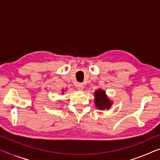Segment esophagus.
I'll return each instance as SVG.
<instances>
[{"label": "esophagus", "mask_w": 160, "mask_h": 160, "mask_svg": "<svg viewBox=\"0 0 160 160\" xmlns=\"http://www.w3.org/2000/svg\"><path fill=\"white\" fill-rule=\"evenodd\" d=\"M76 87H77L78 90H82L84 88V85L82 83H78Z\"/></svg>", "instance_id": "1"}]
</instances>
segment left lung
Returning a JSON list of instances; mask_svg holds the SVG:
<instances>
[{
	"mask_svg": "<svg viewBox=\"0 0 160 160\" xmlns=\"http://www.w3.org/2000/svg\"><path fill=\"white\" fill-rule=\"evenodd\" d=\"M95 95V105L99 109H109L112 103L105 94V92L102 90H97L94 92Z\"/></svg>",
	"mask_w": 160,
	"mask_h": 160,
	"instance_id": "1",
	"label": "left lung"
}]
</instances>
